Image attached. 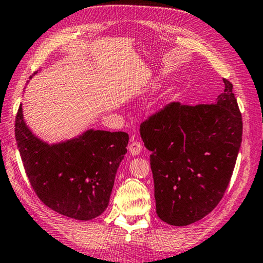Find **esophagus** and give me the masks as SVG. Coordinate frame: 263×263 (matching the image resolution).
Returning a JSON list of instances; mask_svg holds the SVG:
<instances>
[{
	"label": "esophagus",
	"instance_id": "1",
	"mask_svg": "<svg viewBox=\"0 0 263 263\" xmlns=\"http://www.w3.org/2000/svg\"><path fill=\"white\" fill-rule=\"evenodd\" d=\"M143 149V146L139 141H132V143L128 145V151L132 154V156H138V154L141 152Z\"/></svg>",
	"mask_w": 263,
	"mask_h": 263
}]
</instances>
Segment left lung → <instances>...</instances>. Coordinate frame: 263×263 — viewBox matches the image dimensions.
I'll return each mask as SVG.
<instances>
[{"label": "left lung", "instance_id": "obj_1", "mask_svg": "<svg viewBox=\"0 0 263 263\" xmlns=\"http://www.w3.org/2000/svg\"><path fill=\"white\" fill-rule=\"evenodd\" d=\"M214 104H167L140 125L151 151L157 214L187 226L210 214L222 199L242 141V117L223 78Z\"/></svg>", "mask_w": 263, "mask_h": 263}]
</instances>
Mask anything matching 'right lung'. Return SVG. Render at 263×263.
I'll list each match as a JSON object with an SVG mask.
<instances>
[{"mask_svg":"<svg viewBox=\"0 0 263 263\" xmlns=\"http://www.w3.org/2000/svg\"><path fill=\"white\" fill-rule=\"evenodd\" d=\"M15 137L27 177L45 206L84 221L106 210L117 170L127 152L126 132L87 130L49 145L29 130L21 104Z\"/></svg>","mask_w":263,"mask_h":263,"instance_id":"1","label":"right lung"}]
</instances>
